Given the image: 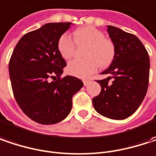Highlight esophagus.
Wrapping results in <instances>:
<instances>
[{"instance_id":"obj_1","label":"esophagus","mask_w":156,"mask_h":156,"mask_svg":"<svg viewBox=\"0 0 156 156\" xmlns=\"http://www.w3.org/2000/svg\"><path fill=\"white\" fill-rule=\"evenodd\" d=\"M83 83H84V86H87V85L90 83V80H88V79H84V80H83Z\"/></svg>"}]
</instances>
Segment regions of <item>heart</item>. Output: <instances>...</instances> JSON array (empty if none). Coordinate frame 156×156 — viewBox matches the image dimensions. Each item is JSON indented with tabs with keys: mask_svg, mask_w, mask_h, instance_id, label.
Wrapping results in <instances>:
<instances>
[{
	"mask_svg": "<svg viewBox=\"0 0 156 156\" xmlns=\"http://www.w3.org/2000/svg\"><path fill=\"white\" fill-rule=\"evenodd\" d=\"M73 40L78 47L86 48L83 51L84 60L70 62L68 72L78 78H87L93 74L97 67L106 68L112 62L115 57L114 44L105 38V34L94 27H82L73 32ZM57 49L64 60L73 58L76 46L68 35L63 34L57 42Z\"/></svg>",
	"mask_w": 156,
	"mask_h": 156,
	"instance_id": "b5f03b06",
	"label": "heart"
}]
</instances>
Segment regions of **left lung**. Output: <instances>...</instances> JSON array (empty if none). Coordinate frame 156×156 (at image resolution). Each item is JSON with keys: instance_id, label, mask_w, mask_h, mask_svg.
I'll use <instances>...</instances> for the list:
<instances>
[{"instance_id": "8db88e82", "label": "left lung", "mask_w": 156, "mask_h": 156, "mask_svg": "<svg viewBox=\"0 0 156 156\" xmlns=\"http://www.w3.org/2000/svg\"><path fill=\"white\" fill-rule=\"evenodd\" d=\"M107 31L115 46V57L102 72L112 76L97 80L101 92L93 98V105L105 117L124 120L134 113L146 96L150 69L148 52L134 35L112 26H108Z\"/></svg>"}]
</instances>
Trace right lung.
Instances as JSON below:
<instances>
[{
    "label": "right lung",
    "instance_id": "add662e5",
    "mask_svg": "<svg viewBox=\"0 0 156 156\" xmlns=\"http://www.w3.org/2000/svg\"><path fill=\"white\" fill-rule=\"evenodd\" d=\"M71 23H48L22 36L11 54L9 72L14 97L23 112L40 124H55L71 111L83 87L78 78H61L66 62L57 49Z\"/></svg>",
    "mask_w": 156,
    "mask_h": 156
}]
</instances>
